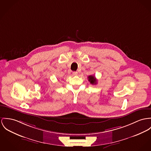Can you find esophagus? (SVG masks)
<instances>
[{
  "instance_id": "34e87169",
  "label": "esophagus",
  "mask_w": 151,
  "mask_h": 151,
  "mask_svg": "<svg viewBox=\"0 0 151 151\" xmlns=\"http://www.w3.org/2000/svg\"><path fill=\"white\" fill-rule=\"evenodd\" d=\"M72 74H73V75L76 76V75H78V72H75V71H74V72H72Z\"/></svg>"
}]
</instances>
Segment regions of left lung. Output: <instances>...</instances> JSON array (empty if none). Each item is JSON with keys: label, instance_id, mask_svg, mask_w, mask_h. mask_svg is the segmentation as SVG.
<instances>
[{"label": "left lung", "instance_id": "1", "mask_svg": "<svg viewBox=\"0 0 151 151\" xmlns=\"http://www.w3.org/2000/svg\"><path fill=\"white\" fill-rule=\"evenodd\" d=\"M88 81L90 82L91 84H96L97 83V80L96 78L93 75H90L88 76Z\"/></svg>", "mask_w": 151, "mask_h": 151}]
</instances>
